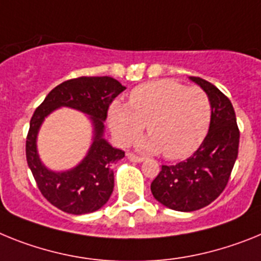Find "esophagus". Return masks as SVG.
Segmentation results:
<instances>
[{
  "mask_svg": "<svg viewBox=\"0 0 261 261\" xmlns=\"http://www.w3.org/2000/svg\"><path fill=\"white\" fill-rule=\"evenodd\" d=\"M127 159L130 160V162L133 163H142L144 160L143 158H140V156H137V155H134V153H127Z\"/></svg>",
  "mask_w": 261,
  "mask_h": 261,
  "instance_id": "34e87169",
  "label": "esophagus"
}]
</instances>
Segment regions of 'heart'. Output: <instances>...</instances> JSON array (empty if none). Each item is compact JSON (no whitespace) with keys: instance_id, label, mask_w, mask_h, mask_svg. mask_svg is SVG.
Returning a JSON list of instances; mask_svg holds the SVG:
<instances>
[{"instance_id":"b5f03b06","label":"heart","mask_w":261,"mask_h":261,"mask_svg":"<svg viewBox=\"0 0 261 261\" xmlns=\"http://www.w3.org/2000/svg\"><path fill=\"white\" fill-rule=\"evenodd\" d=\"M108 119L121 144L130 143L146 123L149 135L138 140V148L144 152L163 151L165 158L174 160L187 158L202 143L212 119V103L202 89L164 79L133 89L128 105L114 101Z\"/></svg>"}]
</instances>
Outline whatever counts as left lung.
Listing matches in <instances>:
<instances>
[{"label": "left lung", "mask_w": 261, "mask_h": 261, "mask_svg": "<svg viewBox=\"0 0 261 261\" xmlns=\"http://www.w3.org/2000/svg\"><path fill=\"white\" fill-rule=\"evenodd\" d=\"M189 80L210 98L209 131L193 155L176 165H163L151 184L156 201L176 212H194L212 203L227 185L239 148V128L230 99L201 77Z\"/></svg>", "instance_id": "left-lung-1"}]
</instances>
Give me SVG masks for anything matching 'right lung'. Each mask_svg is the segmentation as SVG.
I'll use <instances>...</instances> for the list:
<instances>
[{
  "label": "right lung",
  "mask_w": 261,
  "mask_h": 261,
  "mask_svg": "<svg viewBox=\"0 0 261 261\" xmlns=\"http://www.w3.org/2000/svg\"><path fill=\"white\" fill-rule=\"evenodd\" d=\"M126 88L113 77H79L51 90L30 121L26 140V158L38 188L47 201L68 214L97 212L109 201L114 188L113 164L124 158L105 135L108 109ZM62 107L88 115L92 124V143L87 155L71 170L54 171L41 162L37 152V135L44 119Z\"/></svg>",
  "instance_id": "add662e5"
}]
</instances>
